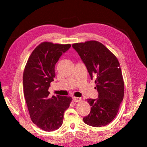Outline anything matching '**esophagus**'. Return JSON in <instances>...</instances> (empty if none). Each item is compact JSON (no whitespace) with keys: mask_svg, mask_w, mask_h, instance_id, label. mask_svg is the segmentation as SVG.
Returning a JSON list of instances; mask_svg holds the SVG:
<instances>
[{"mask_svg":"<svg viewBox=\"0 0 147 147\" xmlns=\"http://www.w3.org/2000/svg\"><path fill=\"white\" fill-rule=\"evenodd\" d=\"M73 100L74 101H75V102H80V101H81L82 98H78V97L73 96Z\"/></svg>","mask_w":147,"mask_h":147,"instance_id":"esophagus-1","label":"esophagus"}]
</instances>
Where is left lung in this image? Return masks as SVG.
Listing matches in <instances>:
<instances>
[{
    "label": "left lung",
    "instance_id": "obj_1",
    "mask_svg": "<svg viewBox=\"0 0 147 147\" xmlns=\"http://www.w3.org/2000/svg\"><path fill=\"white\" fill-rule=\"evenodd\" d=\"M98 92L96 99H87L90 112L83 120L95 127L105 126L117 115L124 96V82L118 59L100 42L95 40L73 44Z\"/></svg>",
    "mask_w": 147,
    "mask_h": 147
}]
</instances>
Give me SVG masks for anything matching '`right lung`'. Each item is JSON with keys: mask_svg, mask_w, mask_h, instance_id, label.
Instances as JSON below:
<instances>
[{"mask_svg": "<svg viewBox=\"0 0 147 147\" xmlns=\"http://www.w3.org/2000/svg\"><path fill=\"white\" fill-rule=\"evenodd\" d=\"M71 46V44L42 42L32 52L24 71V94L31 119L44 131L59 129L64 112L71 102L70 96L51 97L48 91L55 77L56 63Z\"/></svg>", "mask_w": 147, "mask_h": 147, "instance_id": "right-lung-1", "label": "right lung"}]
</instances>
